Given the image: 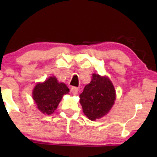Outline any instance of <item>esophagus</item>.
Wrapping results in <instances>:
<instances>
[{
	"instance_id": "34e87169",
	"label": "esophagus",
	"mask_w": 157,
	"mask_h": 157,
	"mask_svg": "<svg viewBox=\"0 0 157 157\" xmlns=\"http://www.w3.org/2000/svg\"><path fill=\"white\" fill-rule=\"evenodd\" d=\"M71 93L74 94V95H76V94H78V89L76 86H72L71 88Z\"/></svg>"
}]
</instances>
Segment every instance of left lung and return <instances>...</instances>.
I'll return each instance as SVG.
<instances>
[{"label":"left lung","mask_w":157,"mask_h":157,"mask_svg":"<svg viewBox=\"0 0 157 157\" xmlns=\"http://www.w3.org/2000/svg\"><path fill=\"white\" fill-rule=\"evenodd\" d=\"M116 92L108 77L94 74L80 95V103L88 119L95 121L106 115L114 104Z\"/></svg>","instance_id":"1"}]
</instances>
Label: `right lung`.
<instances>
[{
	"mask_svg": "<svg viewBox=\"0 0 157 157\" xmlns=\"http://www.w3.org/2000/svg\"><path fill=\"white\" fill-rule=\"evenodd\" d=\"M69 89L63 83H59L55 77H50L44 83H38L33 91V98L37 108L44 114H51Z\"/></svg>",
	"mask_w": 157,
	"mask_h": 157,
	"instance_id": "1",
	"label": "right lung"
}]
</instances>
